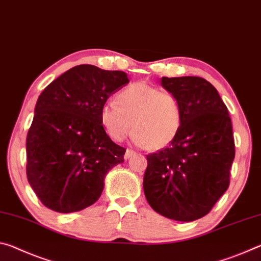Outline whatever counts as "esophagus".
<instances>
[{
  "label": "esophagus",
  "instance_id": "1",
  "mask_svg": "<svg viewBox=\"0 0 261 261\" xmlns=\"http://www.w3.org/2000/svg\"><path fill=\"white\" fill-rule=\"evenodd\" d=\"M136 154L135 151H132V149H126V152L124 154V159H130L132 158Z\"/></svg>",
  "mask_w": 261,
  "mask_h": 261
}]
</instances>
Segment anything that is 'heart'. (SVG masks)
<instances>
[{
	"label": "heart",
	"instance_id": "heart-1",
	"mask_svg": "<svg viewBox=\"0 0 261 261\" xmlns=\"http://www.w3.org/2000/svg\"><path fill=\"white\" fill-rule=\"evenodd\" d=\"M100 121L114 140L123 141L132 132L137 143L148 151H159L178 136L183 124V109L173 93L138 82L123 88L116 96V102L102 106Z\"/></svg>",
	"mask_w": 261,
	"mask_h": 261
}]
</instances>
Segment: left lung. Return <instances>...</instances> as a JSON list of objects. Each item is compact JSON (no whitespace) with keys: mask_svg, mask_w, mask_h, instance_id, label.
<instances>
[{"mask_svg":"<svg viewBox=\"0 0 261 261\" xmlns=\"http://www.w3.org/2000/svg\"><path fill=\"white\" fill-rule=\"evenodd\" d=\"M182 105L183 124L169 146L147 155L145 197L156 213L190 222L227 191L235 158L232 125L216 88L201 77L161 78Z\"/></svg>","mask_w":261,"mask_h":261,"instance_id":"obj_1","label":"left lung"}]
</instances>
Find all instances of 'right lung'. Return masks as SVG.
Segmentation results:
<instances>
[{"mask_svg":"<svg viewBox=\"0 0 261 261\" xmlns=\"http://www.w3.org/2000/svg\"><path fill=\"white\" fill-rule=\"evenodd\" d=\"M129 83L123 71L73 67L39 95L26 138V175L43 205L72 213L93 205L126 149L106 134L100 110Z\"/></svg>","mask_w":261,"mask_h":261,"instance_id":"add662e5","label":"right lung"}]
</instances>
